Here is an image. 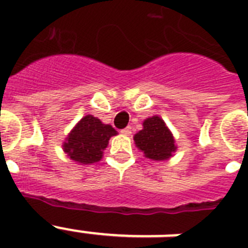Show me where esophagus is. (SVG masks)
Listing matches in <instances>:
<instances>
[{
  "label": "esophagus",
  "instance_id": "esophagus-1",
  "mask_svg": "<svg viewBox=\"0 0 248 248\" xmlns=\"http://www.w3.org/2000/svg\"><path fill=\"white\" fill-rule=\"evenodd\" d=\"M122 134H124V135H126V136H130L131 135V127H130V126H128V127H126V128H124V130H122Z\"/></svg>",
  "mask_w": 248,
  "mask_h": 248
}]
</instances>
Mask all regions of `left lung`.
Instances as JSON below:
<instances>
[{"label": "left lung", "mask_w": 248, "mask_h": 248, "mask_svg": "<svg viewBox=\"0 0 248 248\" xmlns=\"http://www.w3.org/2000/svg\"><path fill=\"white\" fill-rule=\"evenodd\" d=\"M136 147L153 161H166L176 151L175 139L158 116L149 117L143 122V130L134 136Z\"/></svg>", "instance_id": "left-lung-1"}]
</instances>
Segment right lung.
<instances>
[{"label": "right lung", "instance_id": "right-lung-1", "mask_svg": "<svg viewBox=\"0 0 248 248\" xmlns=\"http://www.w3.org/2000/svg\"><path fill=\"white\" fill-rule=\"evenodd\" d=\"M117 135L110 124H103L99 118L87 114L76 124L63 143V149L75 162L90 165L103 157V151L109 139Z\"/></svg>", "mask_w": 248, "mask_h": 248}]
</instances>
